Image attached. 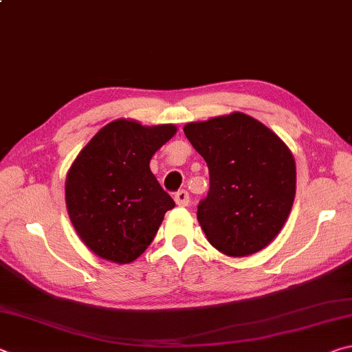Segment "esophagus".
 Returning <instances> with one entry per match:
<instances>
[{
	"label": "esophagus",
	"instance_id": "obj_1",
	"mask_svg": "<svg viewBox=\"0 0 352 352\" xmlns=\"http://www.w3.org/2000/svg\"><path fill=\"white\" fill-rule=\"evenodd\" d=\"M174 200L178 206H186L189 204V192L184 189L178 190V192H175L174 195Z\"/></svg>",
	"mask_w": 352,
	"mask_h": 352
}]
</instances>
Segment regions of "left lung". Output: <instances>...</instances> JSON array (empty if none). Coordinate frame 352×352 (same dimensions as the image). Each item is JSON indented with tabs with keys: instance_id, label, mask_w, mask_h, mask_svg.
Returning <instances> with one entry per match:
<instances>
[{
	"instance_id": "1",
	"label": "left lung",
	"mask_w": 352,
	"mask_h": 352,
	"mask_svg": "<svg viewBox=\"0 0 352 352\" xmlns=\"http://www.w3.org/2000/svg\"><path fill=\"white\" fill-rule=\"evenodd\" d=\"M183 130L210 170V190L197 206L208 242L234 258L265 248L294 205L296 168L289 147L239 111L189 122Z\"/></svg>"
}]
</instances>
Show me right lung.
I'll return each instance as SVG.
<instances>
[{"instance_id":"obj_1","label":"right lung","mask_w":352,"mask_h":352,"mask_svg":"<svg viewBox=\"0 0 352 352\" xmlns=\"http://www.w3.org/2000/svg\"><path fill=\"white\" fill-rule=\"evenodd\" d=\"M177 133L172 124H107L68 170L65 200L74 230L99 258L129 264L146 252L166 211L175 206L148 163Z\"/></svg>"}]
</instances>
